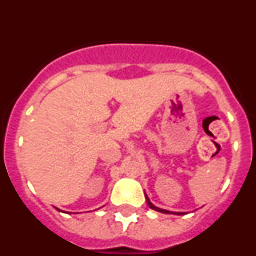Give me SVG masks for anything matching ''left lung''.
I'll list each match as a JSON object with an SVG mask.
<instances>
[{"instance_id": "left-lung-1", "label": "left lung", "mask_w": 256, "mask_h": 256, "mask_svg": "<svg viewBox=\"0 0 256 256\" xmlns=\"http://www.w3.org/2000/svg\"><path fill=\"white\" fill-rule=\"evenodd\" d=\"M144 198H146V201H148V208H151V209H152V210H156V212H164V214H177V216H183V214H186V212H169V210L160 209V208L155 206V205H154L152 202H151V201H150V198H148V196L146 195V192H144Z\"/></svg>"}]
</instances>
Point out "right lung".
Segmentation results:
<instances>
[{
    "label": "right lung",
    "mask_w": 256,
    "mask_h": 256,
    "mask_svg": "<svg viewBox=\"0 0 256 256\" xmlns=\"http://www.w3.org/2000/svg\"><path fill=\"white\" fill-rule=\"evenodd\" d=\"M60 212H61V210H60Z\"/></svg>",
    "instance_id": "obj_1"
}]
</instances>
